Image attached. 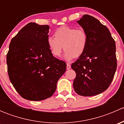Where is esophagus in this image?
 <instances>
[{
	"mask_svg": "<svg viewBox=\"0 0 124 124\" xmlns=\"http://www.w3.org/2000/svg\"><path fill=\"white\" fill-rule=\"evenodd\" d=\"M70 69H71V65H70V63H67V70H68Z\"/></svg>",
	"mask_w": 124,
	"mask_h": 124,
	"instance_id": "34e87169",
	"label": "esophagus"
}]
</instances>
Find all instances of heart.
I'll return each mask as SVG.
<instances>
[{
  "mask_svg": "<svg viewBox=\"0 0 124 124\" xmlns=\"http://www.w3.org/2000/svg\"><path fill=\"white\" fill-rule=\"evenodd\" d=\"M54 37L47 38V45L55 57H60L62 50H65L63 58L71 61L78 57L85 51L87 44V35L83 29L63 26L56 30Z\"/></svg>",
  "mask_w": 124,
  "mask_h": 124,
  "instance_id": "heart-1",
  "label": "heart"
}]
</instances>
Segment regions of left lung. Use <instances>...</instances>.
Returning <instances> with one entry per match:
<instances>
[{"instance_id": "left-lung-1", "label": "left lung", "mask_w": 124, "mask_h": 124, "mask_svg": "<svg viewBox=\"0 0 124 124\" xmlns=\"http://www.w3.org/2000/svg\"><path fill=\"white\" fill-rule=\"evenodd\" d=\"M77 23L88 41L84 53L71 65L76 73L74 89L80 95H97L108 88L115 74V42L108 29L92 16L84 15Z\"/></svg>"}]
</instances>
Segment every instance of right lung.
Masks as SVG:
<instances>
[{
	"label": "right lung",
	"instance_id": "right-lung-1",
	"mask_svg": "<svg viewBox=\"0 0 124 124\" xmlns=\"http://www.w3.org/2000/svg\"><path fill=\"white\" fill-rule=\"evenodd\" d=\"M50 27L29 23L11 39L7 56L10 81L24 99L41 101L52 97L67 65L52 54L47 38Z\"/></svg>",
	"mask_w": 124,
	"mask_h": 124
}]
</instances>
